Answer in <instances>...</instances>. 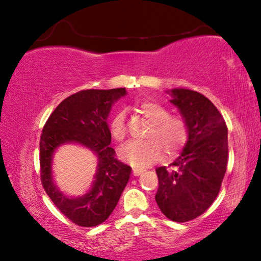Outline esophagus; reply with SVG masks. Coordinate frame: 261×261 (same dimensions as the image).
Returning a JSON list of instances; mask_svg holds the SVG:
<instances>
[{"label": "esophagus", "mask_w": 261, "mask_h": 261, "mask_svg": "<svg viewBox=\"0 0 261 261\" xmlns=\"http://www.w3.org/2000/svg\"><path fill=\"white\" fill-rule=\"evenodd\" d=\"M144 171H145L144 169H138V167H134V169H133V174H134L135 177L140 176V174L144 172Z\"/></svg>", "instance_id": "esophagus-1"}]
</instances>
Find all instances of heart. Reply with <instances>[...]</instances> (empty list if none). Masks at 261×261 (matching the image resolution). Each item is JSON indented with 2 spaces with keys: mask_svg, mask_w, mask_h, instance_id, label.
Listing matches in <instances>:
<instances>
[{
  "mask_svg": "<svg viewBox=\"0 0 261 261\" xmlns=\"http://www.w3.org/2000/svg\"><path fill=\"white\" fill-rule=\"evenodd\" d=\"M140 110L153 126L149 128L144 141H130L120 149V158L135 167H146L163 156L164 149L167 155L179 151L188 140V126L183 117L171 116L165 107L156 102H142ZM109 129L112 137L122 141L127 135L124 112L120 110L110 121Z\"/></svg>",
  "mask_w": 261,
  "mask_h": 261,
  "instance_id": "obj_1",
  "label": "heart"
}]
</instances>
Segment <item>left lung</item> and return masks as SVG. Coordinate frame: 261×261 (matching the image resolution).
Here are the masks:
<instances>
[{"label":"left lung","mask_w":261,"mask_h":261,"mask_svg":"<svg viewBox=\"0 0 261 261\" xmlns=\"http://www.w3.org/2000/svg\"><path fill=\"white\" fill-rule=\"evenodd\" d=\"M188 126L180 155L155 170L159 188L155 202L167 219L187 222L202 215L219 195L228 162V130L222 115L205 96L189 89L166 91Z\"/></svg>","instance_id":"1"}]
</instances>
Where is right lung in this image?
<instances>
[{
	"label": "right lung",
	"mask_w": 261,
	"mask_h": 261,
	"mask_svg": "<svg viewBox=\"0 0 261 261\" xmlns=\"http://www.w3.org/2000/svg\"><path fill=\"white\" fill-rule=\"evenodd\" d=\"M127 95L124 88L83 90L64 99L48 117L40 138L41 183L55 205L73 223L95 227L108 219L129 180L130 166L115 159L110 147L108 126L112 107ZM74 143L89 149L98 165L89 190L82 196H67L56 187L53 155L64 144Z\"/></svg>",
	"instance_id": "obj_1"
}]
</instances>
